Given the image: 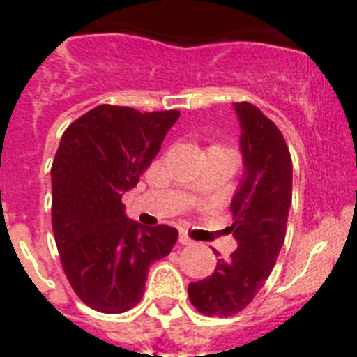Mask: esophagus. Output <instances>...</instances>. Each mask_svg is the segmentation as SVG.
Instances as JSON below:
<instances>
[{
  "label": "esophagus",
  "instance_id": "34e87169",
  "mask_svg": "<svg viewBox=\"0 0 357 357\" xmlns=\"http://www.w3.org/2000/svg\"><path fill=\"white\" fill-rule=\"evenodd\" d=\"M178 243H181V245H195V239L189 238L185 232H181V236H178Z\"/></svg>",
  "mask_w": 357,
  "mask_h": 357
}]
</instances>
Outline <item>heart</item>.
Returning a JSON list of instances; mask_svg holds the SVG:
<instances>
[{
	"label": "heart",
	"mask_w": 357,
	"mask_h": 357,
	"mask_svg": "<svg viewBox=\"0 0 357 357\" xmlns=\"http://www.w3.org/2000/svg\"><path fill=\"white\" fill-rule=\"evenodd\" d=\"M214 146H218V144H214Z\"/></svg>",
	"instance_id": "obj_1"
}]
</instances>
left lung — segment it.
Wrapping results in <instances>:
<instances>
[{"mask_svg": "<svg viewBox=\"0 0 357 357\" xmlns=\"http://www.w3.org/2000/svg\"><path fill=\"white\" fill-rule=\"evenodd\" d=\"M241 123L245 178L230 204L238 241L229 259L191 282L189 301L207 317H232L247 307L272 273L284 243L291 206V155L282 132L248 102L234 103Z\"/></svg>", "mask_w": 357, "mask_h": 357, "instance_id": "8db88e82", "label": "left lung"}]
</instances>
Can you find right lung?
<instances>
[{
    "instance_id": "1",
    "label": "right lung",
    "mask_w": 357,
    "mask_h": 357,
    "mask_svg": "<svg viewBox=\"0 0 357 357\" xmlns=\"http://www.w3.org/2000/svg\"><path fill=\"white\" fill-rule=\"evenodd\" d=\"M178 116L98 105L62 134L52 166L53 236L69 284L94 311L116 314L139 304L150 264L178 239L173 227L130 222L121 202Z\"/></svg>"
}]
</instances>
